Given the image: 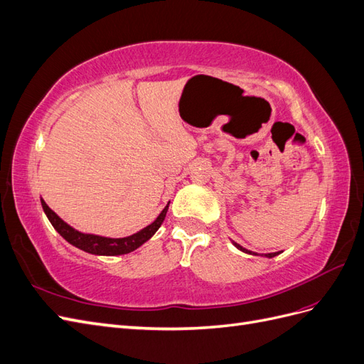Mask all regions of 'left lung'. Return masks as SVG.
<instances>
[{"label":"left lung","mask_w":364,"mask_h":364,"mask_svg":"<svg viewBox=\"0 0 364 364\" xmlns=\"http://www.w3.org/2000/svg\"><path fill=\"white\" fill-rule=\"evenodd\" d=\"M232 243H234V246H235L237 249H240L241 252H245V253H249V255H257V253H255V252H253V253H252L250 250H247V249H245L243 246H240L238 243H235V241H232ZM279 253H281V252H273V253H266V257H267V258H273V257H277V255H279Z\"/></svg>","instance_id":"1"}]
</instances>
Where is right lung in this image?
Instances as JSON below:
<instances>
[{"mask_svg": "<svg viewBox=\"0 0 364 364\" xmlns=\"http://www.w3.org/2000/svg\"><path fill=\"white\" fill-rule=\"evenodd\" d=\"M43 213L47 214L50 223L53 228L58 230V232L68 241L70 245L79 247L87 253H92V255H105V257H115V255H124V253H129L132 250L138 249L146 243L147 240H150L153 235H155L156 230L161 228L165 214L168 211V205L162 209V213L158 215L155 222L146 226L144 229H141L139 232L129 235L124 238H107V237H100V235H92V234H83L71 228L68 223H65L63 220L51 211V208L41 199Z\"/></svg>", "mask_w": 364, "mask_h": 364, "instance_id": "obj_1", "label": "right lung"}]
</instances>
